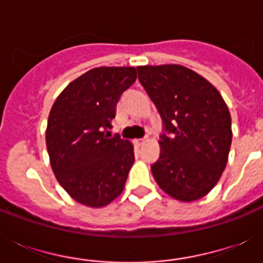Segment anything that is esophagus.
Listing matches in <instances>:
<instances>
[{"label": "esophagus", "instance_id": "34e87169", "mask_svg": "<svg viewBox=\"0 0 263 263\" xmlns=\"http://www.w3.org/2000/svg\"><path fill=\"white\" fill-rule=\"evenodd\" d=\"M135 142H136V144H138V146H142V144H144L146 142H147V139H146V138H143V139H136Z\"/></svg>", "mask_w": 263, "mask_h": 263}]
</instances>
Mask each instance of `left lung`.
<instances>
[{
	"label": "left lung",
	"mask_w": 263,
	"mask_h": 263,
	"mask_svg": "<svg viewBox=\"0 0 263 263\" xmlns=\"http://www.w3.org/2000/svg\"><path fill=\"white\" fill-rule=\"evenodd\" d=\"M138 72L169 134L158 140L160 158L152 165L157 184L180 202L203 198L228 162L232 127L227 103L209 80L183 65H143Z\"/></svg>",
	"instance_id": "1"
}]
</instances>
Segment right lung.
<instances>
[{
	"instance_id": "add662e5",
	"label": "right lung",
	"mask_w": 263,
	"mask_h": 263,
	"mask_svg": "<svg viewBox=\"0 0 263 263\" xmlns=\"http://www.w3.org/2000/svg\"><path fill=\"white\" fill-rule=\"evenodd\" d=\"M136 80L134 67L92 68L68 84L51 106L46 147L55 179L72 199L103 208L123 192L134 144L110 136L120 97Z\"/></svg>"
}]
</instances>
